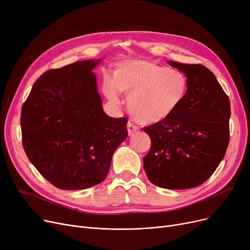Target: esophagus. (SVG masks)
Segmentation results:
<instances>
[{
	"label": "esophagus",
	"mask_w": 250,
	"mask_h": 250,
	"mask_svg": "<svg viewBox=\"0 0 250 250\" xmlns=\"http://www.w3.org/2000/svg\"><path fill=\"white\" fill-rule=\"evenodd\" d=\"M137 130H139V126L136 125L134 123L132 122H128L127 123V132H128V135H133L134 133H136Z\"/></svg>",
	"instance_id": "1"
}]
</instances>
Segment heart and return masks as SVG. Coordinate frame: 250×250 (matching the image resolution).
Wrapping results in <instances>:
<instances>
[{
    "instance_id": "b5f03b06",
    "label": "heart",
    "mask_w": 250,
    "mask_h": 250,
    "mask_svg": "<svg viewBox=\"0 0 250 250\" xmlns=\"http://www.w3.org/2000/svg\"><path fill=\"white\" fill-rule=\"evenodd\" d=\"M188 90L186 74L155 62L132 60L118 64L113 77H105L103 92L112 104H120L122 92L128 93L127 107L142 124H158L171 116Z\"/></svg>"
}]
</instances>
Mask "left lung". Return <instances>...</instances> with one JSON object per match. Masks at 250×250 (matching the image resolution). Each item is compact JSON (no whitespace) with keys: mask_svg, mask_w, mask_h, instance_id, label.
<instances>
[{"mask_svg":"<svg viewBox=\"0 0 250 250\" xmlns=\"http://www.w3.org/2000/svg\"><path fill=\"white\" fill-rule=\"evenodd\" d=\"M168 63L186 74L188 90L171 116L144 127L151 138L144 168L153 185L187 189L203 185L224 158L230 138V100L205 65Z\"/></svg>","mask_w":250,"mask_h":250,"instance_id":"obj_1","label":"left lung"}]
</instances>
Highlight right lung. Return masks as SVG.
Returning <instances> with one entry per match:
<instances>
[{
	"mask_svg": "<svg viewBox=\"0 0 250 250\" xmlns=\"http://www.w3.org/2000/svg\"><path fill=\"white\" fill-rule=\"evenodd\" d=\"M76 62L39 77L21 109L22 145L52 186L77 190L106 177L112 155L127 136V118L105 114L93 70Z\"/></svg>",
	"mask_w": 250,
	"mask_h": 250,
	"instance_id": "1",
	"label": "right lung"
}]
</instances>
